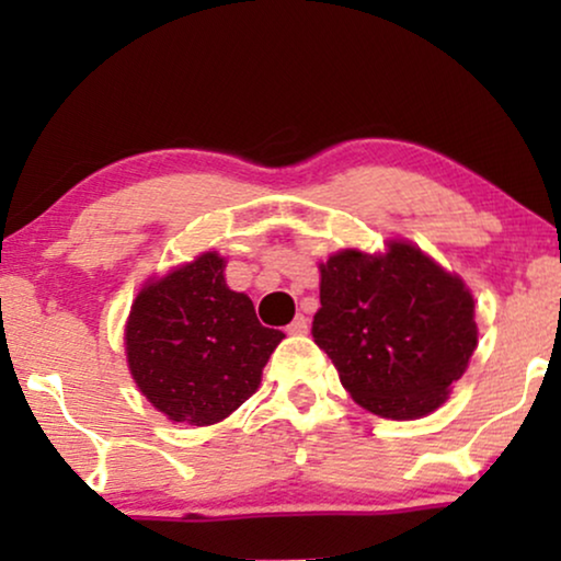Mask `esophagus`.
Instances as JSON below:
<instances>
[{
	"mask_svg": "<svg viewBox=\"0 0 561 561\" xmlns=\"http://www.w3.org/2000/svg\"><path fill=\"white\" fill-rule=\"evenodd\" d=\"M286 329H288V334H306L309 332V319H306L304 313H298V317L290 321Z\"/></svg>",
	"mask_w": 561,
	"mask_h": 561,
	"instance_id": "34e87169",
	"label": "esophagus"
}]
</instances>
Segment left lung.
<instances>
[{
	"label": "left lung",
	"mask_w": 561,
	"mask_h": 561,
	"mask_svg": "<svg viewBox=\"0 0 561 561\" xmlns=\"http://www.w3.org/2000/svg\"><path fill=\"white\" fill-rule=\"evenodd\" d=\"M313 342L347 393L386 419H421L447 401L474 347V301L459 275L411 242L342 250L319 265Z\"/></svg>",
	"instance_id": "obj_1"
}]
</instances>
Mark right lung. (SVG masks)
<instances>
[{
    "label": "right lung",
    "mask_w": 561,
    "mask_h": 561,
    "mask_svg": "<svg viewBox=\"0 0 561 561\" xmlns=\"http://www.w3.org/2000/svg\"><path fill=\"white\" fill-rule=\"evenodd\" d=\"M283 336L227 286L225 257L204 252L137 294L125 329L127 365L160 413L209 426L255 393Z\"/></svg>",
    "instance_id": "add662e5"
}]
</instances>
